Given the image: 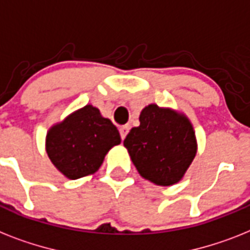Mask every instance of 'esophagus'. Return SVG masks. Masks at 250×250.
<instances>
[{
	"mask_svg": "<svg viewBox=\"0 0 250 250\" xmlns=\"http://www.w3.org/2000/svg\"><path fill=\"white\" fill-rule=\"evenodd\" d=\"M119 132H121L122 140H125V136H127V133H128V132H129V125H122L121 128H119Z\"/></svg>",
	"mask_w": 250,
	"mask_h": 250,
	"instance_id": "esophagus-1",
	"label": "esophagus"
}]
</instances>
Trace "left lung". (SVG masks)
Returning a JSON list of instances; mask_svg holds the SVG:
<instances>
[{
    "label": "left lung",
    "mask_w": 250,
    "mask_h": 250,
    "mask_svg": "<svg viewBox=\"0 0 250 250\" xmlns=\"http://www.w3.org/2000/svg\"><path fill=\"white\" fill-rule=\"evenodd\" d=\"M142 178L156 186L183 179L197 154L196 132L186 114L150 104L142 109L140 125L123 141Z\"/></svg>",
    "instance_id": "1"
}]
</instances>
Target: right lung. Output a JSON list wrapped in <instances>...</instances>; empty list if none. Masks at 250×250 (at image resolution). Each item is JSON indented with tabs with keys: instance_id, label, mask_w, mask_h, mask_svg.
<instances>
[{
	"instance_id": "add662e5",
	"label": "right lung",
	"mask_w": 250,
	"mask_h": 250,
	"mask_svg": "<svg viewBox=\"0 0 250 250\" xmlns=\"http://www.w3.org/2000/svg\"><path fill=\"white\" fill-rule=\"evenodd\" d=\"M119 144L121 136L112 121L87 104L50 127L45 151L52 164L73 180L99 170L108 151Z\"/></svg>"
}]
</instances>
